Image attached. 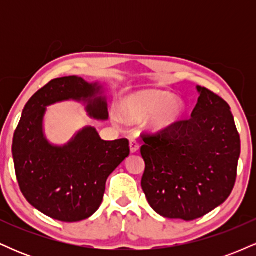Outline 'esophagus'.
I'll return each mask as SVG.
<instances>
[{
  "label": "esophagus",
  "mask_w": 256,
  "mask_h": 256,
  "mask_svg": "<svg viewBox=\"0 0 256 256\" xmlns=\"http://www.w3.org/2000/svg\"><path fill=\"white\" fill-rule=\"evenodd\" d=\"M138 149H140V144H138V142L136 140H130V150L131 152H136Z\"/></svg>",
  "instance_id": "34e87169"
}]
</instances>
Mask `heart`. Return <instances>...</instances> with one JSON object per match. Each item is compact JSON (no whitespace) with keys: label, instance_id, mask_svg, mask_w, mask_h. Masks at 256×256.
I'll return each mask as SVG.
<instances>
[{"label":"heart","instance_id":"heart-1","mask_svg":"<svg viewBox=\"0 0 256 256\" xmlns=\"http://www.w3.org/2000/svg\"><path fill=\"white\" fill-rule=\"evenodd\" d=\"M183 101L167 91L143 90L130 94L120 102L122 118L130 122H138L150 116L149 128L152 131H164L172 126L182 116Z\"/></svg>","mask_w":256,"mask_h":256}]
</instances>
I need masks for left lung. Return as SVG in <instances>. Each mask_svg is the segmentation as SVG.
<instances>
[{
  "mask_svg": "<svg viewBox=\"0 0 256 256\" xmlns=\"http://www.w3.org/2000/svg\"><path fill=\"white\" fill-rule=\"evenodd\" d=\"M192 118L143 134V192L170 219L201 218L224 204L234 186L240 140L228 106L202 86Z\"/></svg>",
  "mask_w": 256,
  "mask_h": 256,
  "instance_id": "left-lung-1",
  "label": "left lung"
}]
</instances>
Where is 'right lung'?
I'll list each match as a JSON object with an SVG mask.
<instances>
[{
    "label": "right lung",
    "instance_id": "right-lung-1",
    "mask_svg": "<svg viewBox=\"0 0 256 256\" xmlns=\"http://www.w3.org/2000/svg\"><path fill=\"white\" fill-rule=\"evenodd\" d=\"M73 100L84 102L90 118L108 119L102 85L77 76L52 79L26 104L13 137L14 167L22 195L52 219H88L102 204L106 182L130 154L126 138L104 140L92 126L64 146L52 144L43 131L46 107Z\"/></svg>",
    "mask_w": 256,
    "mask_h": 256
}]
</instances>
